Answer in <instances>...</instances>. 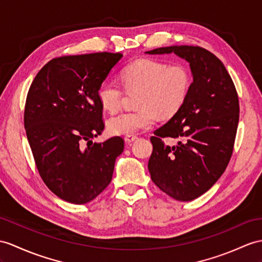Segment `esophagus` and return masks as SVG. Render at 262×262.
Returning a JSON list of instances; mask_svg holds the SVG:
<instances>
[{
	"instance_id": "esophagus-1",
	"label": "esophagus",
	"mask_w": 262,
	"mask_h": 262,
	"mask_svg": "<svg viewBox=\"0 0 262 262\" xmlns=\"http://www.w3.org/2000/svg\"><path fill=\"white\" fill-rule=\"evenodd\" d=\"M137 139H138V137L135 136V135H129V136H125V137H124L125 142H127V143H131V142H133V141H136Z\"/></svg>"
}]
</instances>
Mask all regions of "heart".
Instances as JSON below:
<instances>
[{"label":"heart","mask_w":262,"mask_h":262,"mask_svg":"<svg viewBox=\"0 0 262 262\" xmlns=\"http://www.w3.org/2000/svg\"><path fill=\"white\" fill-rule=\"evenodd\" d=\"M121 79L126 91L137 92V111L109 119L107 131L116 136H129L146 130L156 123L157 113L171 116L180 109L191 84L189 69L176 63L141 59L125 67ZM98 99L105 110L117 112L122 104L123 90L117 81L105 79L98 88Z\"/></svg>","instance_id":"obj_1"}]
</instances>
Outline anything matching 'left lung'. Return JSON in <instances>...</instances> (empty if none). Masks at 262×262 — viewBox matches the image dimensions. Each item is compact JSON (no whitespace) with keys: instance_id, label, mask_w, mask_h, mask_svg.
I'll use <instances>...</instances> for the list:
<instances>
[{"instance_id":"1","label":"left lung","mask_w":262,"mask_h":262,"mask_svg":"<svg viewBox=\"0 0 262 262\" xmlns=\"http://www.w3.org/2000/svg\"><path fill=\"white\" fill-rule=\"evenodd\" d=\"M148 54L174 53L189 62L193 82L183 104L151 137L148 169L156 186L179 201L200 196L218 181L232 156L239 99L223 63L200 47L159 48ZM162 137L178 144L167 146Z\"/></svg>"}]
</instances>
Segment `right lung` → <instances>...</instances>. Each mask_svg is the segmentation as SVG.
<instances>
[{
    "label": "right lung",
    "mask_w": 262,
    "mask_h": 262,
    "mask_svg": "<svg viewBox=\"0 0 262 262\" xmlns=\"http://www.w3.org/2000/svg\"><path fill=\"white\" fill-rule=\"evenodd\" d=\"M121 57L109 52L55 57L30 86L24 110L27 137L42 180L62 200L90 202L112 180L123 139L102 143L92 139L104 129L98 88Z\"/></svg>",
    "instance_id": "add662e5"
}]
</instances>
